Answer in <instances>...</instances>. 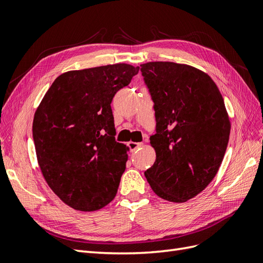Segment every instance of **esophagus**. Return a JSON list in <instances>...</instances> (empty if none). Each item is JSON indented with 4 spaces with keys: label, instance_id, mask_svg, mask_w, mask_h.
Returning a JSON list of instances; mask_svg holds the SVG:
<instances>
[{
    "label": "esophagus",
    "instance_id": "1",
    "mask_svg": "<svg viewBox=\"0 0 263 263\" xmlns=\"http://www.w3.org/2000/svg\"><path fill=\"white\" fill-rule=\"evenodd\" d=\"M127 145H129L130 151L134 152L137 149H139L141 145H142V143H141V142H129V144H127Z\"/></svg>",
    "mask_w": 263,
    "mask_h": 263
}]
</instances>
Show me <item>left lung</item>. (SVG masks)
I'll list each match as a JSON object with an SVG mask.
<instances>
[{
    "mask_svg": "<svg viewBox=\"0 0 263 263\" xmlns=\"http://www.w3.org/2000/svg\"><path fill=\"white\" fill-rule=\"evenodd\" d=\"M156 112L157 153L144 174L153 192L185 202L217 174L230 136L224 101L213 80L196 67L174 62L141 64Z\"/></svg>",
    "mask_w": 263,
    "mask_h": 263,
    "instance_id": "8db88e82",
    "label": "left lung"
}]
</instances>
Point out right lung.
<instances>
[{
    "mask_svg": "<svg viewBox=\"0 0 263 263\" xmlns=\"http://www.w3.org/2000/svg\"><path fill=\"white\" fill-rule=\"evenodd\" d=\"M138 72L125 63L65 72L35 111L40 169L52 191L76 210L96 211L116 197L127 146L114 138L111 102Z\"/></svg>",
    "mask_w": 263,
    "mask_h": 263,
    "instance_id": "right-lung-1",
    "label": "right lung"
}]
</instances>
